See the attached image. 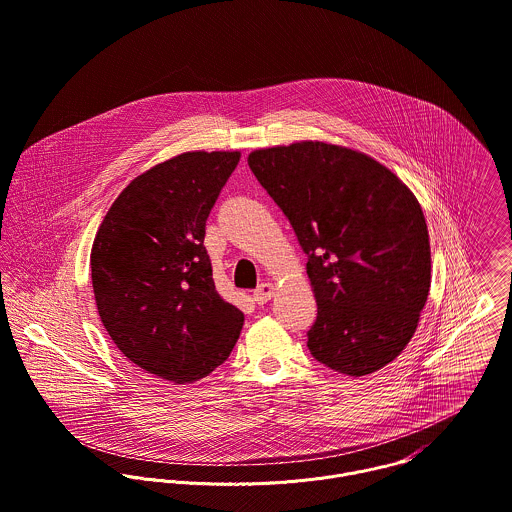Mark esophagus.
<instances>
[{"label":"esophagus","instance_id":"esophagus-1","mask_svg":"<svg viewBox=\"0 0 512 512\" xmlns=\"http://www.w3.org/2000/svg\"><path fill=\"white\" fill-rule=\"evenodd\" d=\"M274 290H276V288H274V284H270V282H262V284L254 290L252 298H254V302H256V304H260V306H262V304H266V302L274 296Z\"/></svg>","mask_w":512,"mask_h":512}]
</instances>
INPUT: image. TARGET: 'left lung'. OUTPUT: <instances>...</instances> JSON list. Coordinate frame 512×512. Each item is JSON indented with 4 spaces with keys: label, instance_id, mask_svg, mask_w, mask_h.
Masks as SVG:
<instances>
[{
    "label": "left lung",
    "instance_id": "left-lung-1",
    "mask_svg": "<svg viewBox=\"0 0 512 512\" xmlns=\"http://www.w3.org/2000/svg\"><path fill=\"white\" fill-rule=\"evenodd\" d=\"M248 167L308 256L312 355L353 377L391 363L431 288L429 232L413 192L371 157L318 141L254 151Z\"/></svg>",
    "mask_w": 512,
    "mask_h": 512
}]
</instances>
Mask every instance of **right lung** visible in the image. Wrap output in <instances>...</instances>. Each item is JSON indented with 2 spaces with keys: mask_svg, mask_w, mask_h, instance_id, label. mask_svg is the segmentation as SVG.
<instances>
[{
  "mask_svg": "<svg viewBox=\"0 0 512 512\" xmlns=\"http://www.w3.org/2000/svg\"><path fill=\"white\" fill-rule=\"evenodd\" d=\"M240 153H182L137 176L103 218L91 280L123 355L172 383L222 365L244 314L220 298L204 248L206 218Z\"/></svg>",
  "mask_w": 512,
  "mask_h": 512,
  "instance_id": "right-lung-1",
  "label": "right lung"
}]
</instances>
